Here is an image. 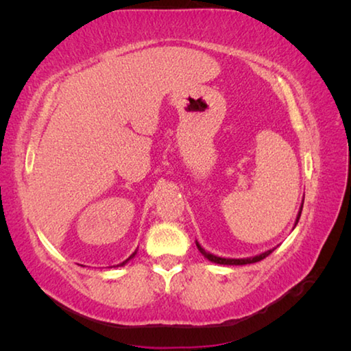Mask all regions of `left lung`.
I'll use <instances>...</instances> for the list:
<instances>
[{
    "label": "left lung",
    "mask_w": 351,
    "mask_h": 351,
    "mask_svg": "<svg viewBox=\"0 0 351 351\" xmlns=\"http://www.w3.org/2000/svg\"><path fill=\"white\" fill-rule=\"evenodd\" d=\"M302 207H304V201H302V204H300V210H299V213H297V218H295V223H294V228H295V224L299 223V218H300V213H302ZM293 228V229H294ZM197 243V247H198V251L204 255V257L209 260V261H212V263H217V265H249V263H257V261H260V260H263L265 257H268V255L274 251L276 247H272V249H269V251H266V252H261V254H258V255H254V257H247V258H224V257H218V255H213V254H210V252H207L206 249L199 245L198 241H195Z\"/></svg>",
    "instance_id": "obj_1"
}]
</instances>
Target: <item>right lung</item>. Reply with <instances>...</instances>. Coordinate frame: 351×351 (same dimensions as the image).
I'll use <instances>...</instances> for the list:
<instances>
[{"mask_svg":"<svg viewBox=\"0 0 351 351\" xmlns=\"http://www.w3.org/2000/svg\"><path fill=\"white\" fill-rule=\"evenodd\" d=\"M136 254H138V249H136V251H134V252H133V254H132V255H130V257H128V258H127V260H125V261H122V263H119V265H117V266H123V265H127V263H128V261H130V260H132V258H134V255H136Z\"/></svg>","mask_w":351,"mask_h":351,"instance_id":"add662e5","label":"right lung"}]
</instances>
